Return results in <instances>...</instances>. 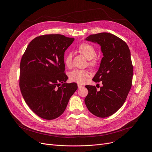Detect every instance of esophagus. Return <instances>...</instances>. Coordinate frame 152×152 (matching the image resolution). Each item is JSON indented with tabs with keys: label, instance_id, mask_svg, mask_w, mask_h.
<instances>
[{
	"label": "esophagus",
	"instance_id": "1",
	"mask_svg": "<svg viewBox=\"0 0 152 152\" xmlns=\"http://www.w3.org/2000/svg\"><path fill=\"white\" fill-rule=\"evenodd\" d=\"M82 86L81 85H79H79H77V87H78V88H79V89L81 88H82Z\"/></svg>",
	"mask_w": 152,
	"mask_h": 152
}]
</instances>
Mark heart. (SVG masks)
<instances>
[{
	"label": "heart",
	"instance_id": "b5f03b06",
	"mask_svg": "<svg viewBox=\"0 0 152 152\" xmlns=\"http://www.w3.org/2000/svg\"><path fill=\"white\" fill-rule=\"evenodd\" d=\"M79 52L83 55V56L88 60L93 59L96 56V51L94 48L88 43H82L79 48ZM72 61V53L71 52H68L64 58V63L67 67L71 66ZM96 62L92 61L90 64L91 66L95 65ZM89 77V73L86 70H75L72 72L70 74V79L72 81L77 82L80 84L85 83Z\"/></svg>",
	"mask_w": 152,
	"mask_h": 152
}]
</instances>
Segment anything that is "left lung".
I'll return each instance as SVG.
<instances>
[{
  "instance_id": "1",
  "label": "left lung",
  "mask_w": 152,
  "mask_h": 152,
  "mask_svg": "<svg viewBox=\"0 0 152 152\" xmlns=\"http://www.w3.org/2000/svg\"><path fill=\"white\" fill-rule=\"evenodd\" d=\"M86 41L97 43L103 53L99 69L93 77L102 81V86L86 85L88 94L85 103L93 115L104 118L116 113L124 104L131 88L133 66L131 52L126 43L107 32L90 35Z\"/></svg>"
}]
</instances>
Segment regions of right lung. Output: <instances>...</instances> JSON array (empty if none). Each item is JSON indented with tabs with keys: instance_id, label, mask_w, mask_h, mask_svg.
I'll return each mask as SVG.
<instances>
[{
	"instance_id": "add662e5",
	"label": "right lung",
	"mask_w": 152,
	"mask_h": 152,
	"mask_svg": "<svg viewBox=\"0 0 152 152\" xmlns=\"http://www.w3.org/2000/svg\"><path fill=\"white\" fill-rule=\"evenodd\" d=\"M74 40L59 34L39 36L31 41L21 58V94L30 109L42 118L59 117L77 89L76 83L66 82L68 77L64 73V52Z\"/></svg>"
}]
</instances>
